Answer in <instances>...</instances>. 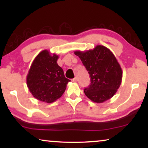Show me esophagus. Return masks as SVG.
Instances as JSON below:
<instances>
[{
    "mask_svg": "<svg viewBox=\"0 0 148 148\" xmlns=\"http://www.w3.org/2000/svg\"><path fill=\"white\" fill-rule=\"evenodd\" d=\"M77 78H73V79H72V82H74V83L77 82Z\"/></svg>",
    "mask_w": 148,
    "mask_h": 148,
    "instance_id": "obj_1",
    "label": "esophagus"
}]
</instances>
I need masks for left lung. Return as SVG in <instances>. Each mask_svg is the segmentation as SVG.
<instances>
[{
	"mask_svg": "<svg viewBox=\"0 0 148 148\" xmlns=\"http://www.w3.org/2000/svg\"><path fill=\"white\" fill-rule=\"evenodd\" d=\"M90 74L91 83L84 89L93 102L102 103L116 94L122 82L123 71L116 57L108 48L98 45L93 50L74 52Z\"/></svg>",
	"mask_w": 148,
	"mask_h": 148,
	"instance_id": "8db88e82",
	"label": "left lung"
}]
</instances>
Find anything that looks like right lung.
Masks as SVG:
<instances>
[{"label":"right lung","instance_id":"1","mask_svg":"<svg viewBox=\"0 0 148 148\" xmlns=\"http://www.w3.org/2000/svg\"><path fill=\"white\" fill-rule=\"evenodd\" d=\"M58 56L42 50L34 60L26 78L27 86L34 98L52 103L64 94L69 79L57 64Z\"/></svg>","mask_w":148,"mask_h":148}]
</instances>
